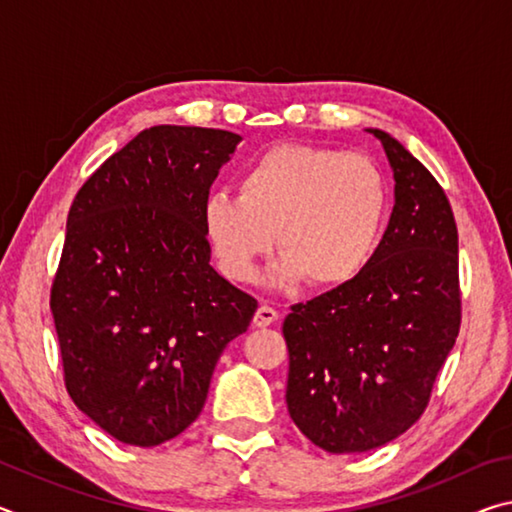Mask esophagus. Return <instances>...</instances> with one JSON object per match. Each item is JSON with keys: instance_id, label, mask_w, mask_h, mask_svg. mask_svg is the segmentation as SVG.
Segmentation results:
<instances>
[{"instance_id": "obj_1", "label": "esophagus", "mask_w": 512, "mask_h": 512, "mask_svg": "<svg viewBox=\"0 0 512 512\" xmlns=\"http://www.w3.org/2000/svg\"><path fill=\"white\" fill-rule=\"evenodd\" d=\"M277 311L273 309V307H268V305H262L259 307L257 311H255V318H253V323L257 325V327H266V325H273L275 320H277Z\"/></svg>"}]
</instances>
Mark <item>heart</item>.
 Here are the masks:
<instances>
[{
    "mask_svg": "<svg viewBox=\"0 0 512 512\" xmlns=\"http://www.w3.org/2000/svg\"><path fill=\"white\" fill-rule=\"evenodd\" d=\"M237 196L203 201V237L221 275L255 280L277 244L273 282L334 291L352 284L377 257L391 194L379 164L363 153L277 144L248 164Z\"/></svg>",
    "mask_w": 512,
    "mask_h": 512,
    "instance_id": "1",
    "label": "heart"
}]
</instances>
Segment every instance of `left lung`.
Segmentation results:
<instances>
[{
    "instance_id": "obj_1",
    "label": "left lung",
    "mask_w": 512,
    "mask_h": 512,
    "mask_svg": "<svg viewBox=\"0 0 512 512\" xmlns=\"http://www.w3.org/2000/svg\"><path fill=\"white\" fill-rule=\"evenodd\" d=\"M395 207L372 264L343 289L291 307L287 406L311 443L354 454L391 443L427 409L461 327L458 230L427 167L379 128Z\"/></svg>"
}]
</instances>
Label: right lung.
I'll use <instances>...</instances> for the list:
<instances>
[{
  "instance_id": "obj_1",
  "label": "right lung",
  "mask_w": 512,
  "mask_h": 512,
  "mask_svg": "<svg viewBox=\"0 0 512 512\" xmlns=\"http://www.w3.org/2000/svg\"><path fill=\"white\" fill-rule=\"evenodd\" d=\"M241 137L153 126L85 180L51 287L65 386L119 443L155 447L203 411L257 300L210 266L201 210Z\"/></svg>"
}]
</instances>
